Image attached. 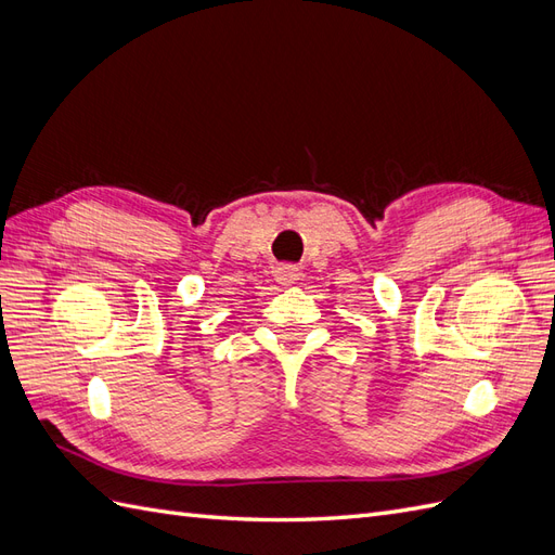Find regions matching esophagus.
Here are the masks:
<instances>
[{"instance_id": "1", "label": "esophagus", "mask_w": 555, "mask_h": 555, "mask_svg": "<svg viewBox=\"0 0 555 555\" xmlns=\"http://www.w3.org/2000/svg\"><path fill=\"white\" fill-rule=\"evenodd\" d=\"M273 273H275V280L280 284H294L300 278V271L292 263H280Z\"/></svg>"}]
</instances>
